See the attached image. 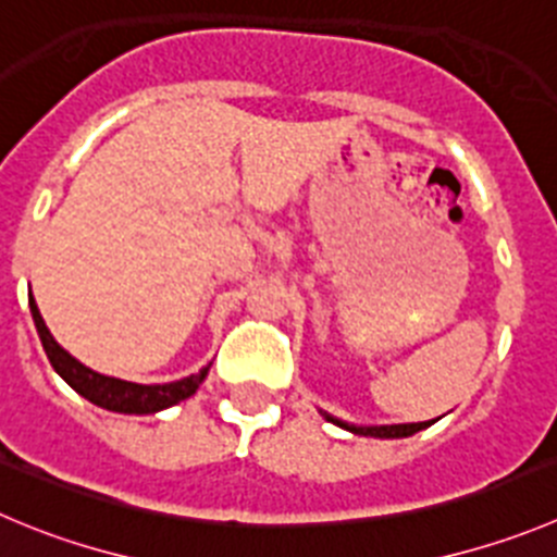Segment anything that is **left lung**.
<instances>
[{"mask_svg": "<svg viewBox=\"0 0 557 557\" xmlns=\"http://www.w3.org/2000/svg\"><path fill=\"white\" fill-rule=\"evenodd\" d=\"M324 414V420H330V423L341 425V429L351 431V434H360V436H376V440H404V436H412L418 434V431L429 429L434 420H425V423H396V425H355V423H346V420L341 418H332L330 412H321Z\"/></svg>", "mask_w": 557, "mask_h": 557, "instance_id": "8db88e82", "label": "left lung"}]
</instances>
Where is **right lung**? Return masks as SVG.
Instances as JSON below:
<instances>
[{"label":"right lung","instance_id":"add662e5","mask_svg":"<svg viewBox=\"0 0 557 557\" xmlns=\"http://www.w3.org/2000/svg\"><path fill=\"white\" fill-rule=\"evenodd\" d=\"M29 313H33L35 330H38L40 343H44V351L46 357H49L51 368H54L82 398H87V401L96 404V407L109 409V412L153 414L161 412V409L175 407V404L184 401V398L195 396L197 387L202 384V379L208 376V368H211V362H208L206 368H200V373H191V376L168 384H137L126 382V379L103 376V373L92 371L85 362L76 360L74 355H67L60 343L54 341V335H51L49 326H46L44 315H40L38 305H35L33 290H29Z\"/></svg>","mask_w":557,"mask_h":557}]
</instances>
